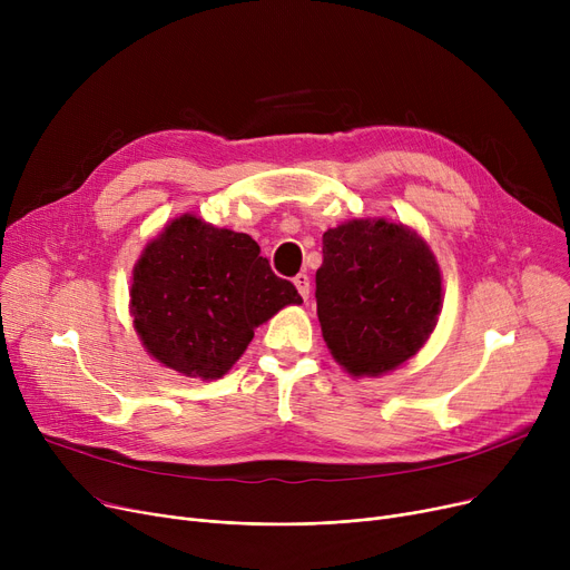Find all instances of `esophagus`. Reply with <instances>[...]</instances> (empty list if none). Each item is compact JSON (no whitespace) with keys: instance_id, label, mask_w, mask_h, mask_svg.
<instances>
[{"instance_id":"34e87169","label":"esophagus","mask_w":570,"mask_h":570,"mask_svg":"<svg viewBox=\"0 0 570 570\" xmlns=\"http://www.w3.org/2000/svg\"><path fill=\"white\" fill-rule=\"evenodd\" d=\"M293 284H295V288H297V293H301L305 301L309 297V277L305 275V273H301V275H295L293 277Z\"/></svg>"}]
</instances>
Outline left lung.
<instances>
[{"label": "left lung", "instance_id": "left-lung-1", "mask_svg": "<svg viewBox=\"0 0 570 570\" xmlns=\"http://www.w3.org/2000/svg\"><path fill=\"white\" fill-rule=\"evenodd\" d=\"M439 312V263L415 230L353 219L323 233L316 314L348 374L379 376L406 363L432 335Z\"/></svg>", "mask_w": 570, "mask_h": 570}]
</instances>
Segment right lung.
<instances>
[{
  "mask_svg": "<svg viewBox=\"0 0 570 570\" xmlns=\"http://www.w3.org/2000/svg\"><path fill=\"white\" fill-rule=\"evenodd\" d=\"M301 303L252 235L194 215L173 219L134 267L131 314L142 346L161 365L203 381L222 379L261 323Z\"/></svg>",
  "mask_w": 570,
  "mask_h": 570,
  "instance_id": "obj_1",
  "label": "right lung"
}]
</instances>
